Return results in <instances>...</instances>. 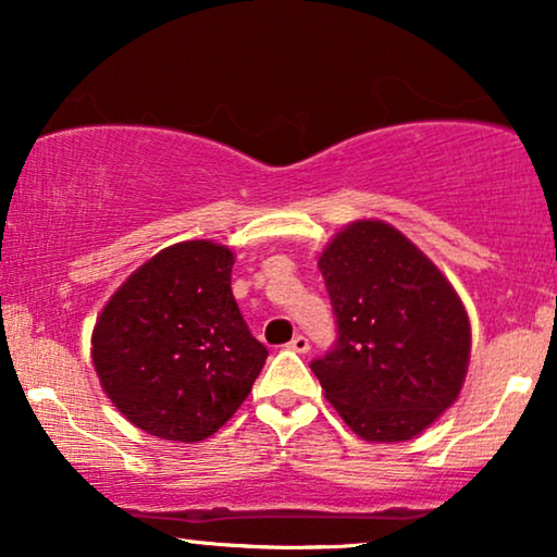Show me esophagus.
Wrapping results in <instances>:
<instances>
[{
	"label": "esophagus",
	"mask_w": 557,
	"mask_h": 557,
	"mask_svg": "<svg viewBox=\"0 0 557 557\" xmlns=\"http://www.w3.org/2000/svg\"><path fill=\"white\" fill-rule=\"evenodd\" d=\"M288 349H294V352H299V355L309 352V339L304 337V334H296V337L288 342Z\"/></svg>",
	"instance_id": "1"
}]
</instances>
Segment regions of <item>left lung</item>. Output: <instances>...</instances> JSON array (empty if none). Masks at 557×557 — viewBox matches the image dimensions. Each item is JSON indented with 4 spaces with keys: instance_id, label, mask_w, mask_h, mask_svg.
<instances>
[{
    "instance_id": "obj_1",
    "label": "left lung",
    "mask_w": 557,
    "mask_h": 557,
    "mask_svg": "<svg viewBox=\"0 0 557 557\" xmlns=\"http://www.w3.org/2000/svg\"><path fill=\"white\" fill-rule=\"evenodd\" d=\"M337 339L311 370L364 441H408L459 398L471 330L463 304L406 235L347 225L319 258Z\"/></svg>"
}]
</instances>
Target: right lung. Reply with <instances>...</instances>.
<instances>
[{
  "instance_id": "add662e5",
  "label": "right lung",
  "mask_w": 557,
  "mask_h": 557,
  "mask_svg": "<svg viewBox=\"0 0 557 557\" xmlns=\"http://www.w3.org/2000/svg\"><path fill=\"white\" fill-rule=\"evenodd\" d=\"M233 263L218 243H177L136 269L103 307L94 364L136 429L195 444L248 398L269 349L233 299Z\"/></svg>"
}]
</instances>
